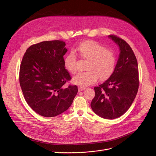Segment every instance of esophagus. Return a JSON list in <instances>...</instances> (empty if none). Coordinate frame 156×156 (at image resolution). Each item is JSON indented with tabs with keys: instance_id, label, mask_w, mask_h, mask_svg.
I'll list each match as a JSON object with an SVG mask.
<instances>
[{
	"instance_id": "obj_1",
	"label": "esophagus",
	"mask_w": 156,
	"mask_h": 156,
	"mask_svg": "<svg viewBox=\"0 0 156 156\" xmlns=\"http://www.w3.org/2000/svg\"><path fill=\"white\" fill-rule=\"evenodd\" d=\"M85 89V87H78V91L79 92H81V91H82V90H84Z\"/></svg>"
}]
</instances>
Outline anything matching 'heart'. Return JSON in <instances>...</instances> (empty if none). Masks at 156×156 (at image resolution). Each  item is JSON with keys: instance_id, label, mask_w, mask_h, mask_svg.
<instances>
[{"instance_id": "heart-1", "label": "heart", "mask_w": 156, "mask_h": 156, "mask_svg": "<svg viewBox=\"0 0 156 156\" xmlns=\"http://www.w3.org/2000/svg\"><path fill=\"white\" fill-rule=\"evenodd\" d=\"M75 52L81 58L87 61L85 72L80 73L74 76V83L87 87L95 83L97 80L108 78L113 73L116 64V57L111 48L104 47L94 40L81 42ZM77 55L69 53L65 57L64 64L66 69L72 75L77 71Z\"/></svg>"}]
</instances>
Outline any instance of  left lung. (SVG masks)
<instances>
[{"label":"left lung","mask_w":156,"mask_h":156,"mask_svg":"<svg viewBox=\"0 0 156 156\" xmlns=\"http://www.w3.org/2000/svg\"><path fill=\"white\" fill-rule=\"evenodd\" d=\"M109 37L119 45V59L111 76L94 87L95 95L90 105L98 116L113 119L124 114L132 105L138 92L139 77L136 58L131 47L116 35Z\"/></svg>","instance_id":"obj_1"}]
</instances>
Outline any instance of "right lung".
Returning a JSON list of instances; mask_svg holds the SVG:
<instances>
[{"mask_svg":"<svg viewBox=\"0 0 156 156\" xmlns=\"http://www.w3.org/2000/svg\"><path fill=\"white\" fill-rule=\"evenodd\" d=\"M65 45L62 40L44 41L28 47L23 57L20 86L27 104L40 116L54 117L64 112L78 93L76 85L64 86L71 79L64 64Z\"/></svg>","mask_w":156,"mask_h":156,"instance_id":"1","label":"right lung"}]
</instances>
